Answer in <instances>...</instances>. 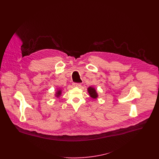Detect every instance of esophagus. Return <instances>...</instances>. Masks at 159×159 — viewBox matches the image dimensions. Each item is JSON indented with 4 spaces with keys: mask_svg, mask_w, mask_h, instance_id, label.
<instances>
[{
    "mask_svg": "<svg viewBox=\"0 0 159 159\" xmlns=\"http://www.w3.org/2000/svg\"><path fill=\"white\" fill-rule=\"evenodd\" d=\"M81 83H73V86L74 87H80L81 86Z\"/></svg>",
    "mask_w": 159,
    "mask_h": 159,
    "instance_id": "esophagus-1",
    "label": "esophagus"
}]
</instances>
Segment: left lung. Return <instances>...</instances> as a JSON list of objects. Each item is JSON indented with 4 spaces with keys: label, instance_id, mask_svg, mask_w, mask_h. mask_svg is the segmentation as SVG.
<instances>
[{
    "label": "left lung",
    "instance_id": "left-lung-1",
    "mask_svg": "<svg viewBox=\"0 0 159 159\" xmlns=\"http://www.w3.org/2000/svg\"><path fill=\"white\" fill-rule=\"evenodd\" d=\"M88 92H89V95H90V96H91L92 98H97V97H98L97 93L96 92V90L93 88L89 87L88 89Z\"/></svg>",
    "mask_w": 159,
    "mask_h": 159
}]
</instances>
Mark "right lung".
I'll return each instance as SVG.
<instances>
[{
	"label": "right lung",
	"instance_id": "obj_1",
	"mask_svg": "<svg viewBox=\"0 0 159 159\" xmlns=\"http://www.w3.org/2000/svg\"><path fill=\"white\" fill-rule=\"evenodd\" d=\"M61 95V90L57 91V92L56 93V97H59Z\"/></svg>",
	"mask_w": 159,
	"mask_h": 159
}]
</instances>
